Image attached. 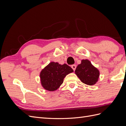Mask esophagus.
Listing matches in <instances>:
<instances>
[{
  "label": "esophagus",
  "mask_w": 126,
  "mask_h": 126,
  "mask_svg": "<svg viewBox=\"0 0 126 126\" xmlns=\"http://www.w3.org/2000/svg\"><path fill=\"white\" fill-rule=\"evenodd\" d=\"M71 68H72V69L74 70V71H75L76 68V66L75 65V64H73V65L71 66Z\"/></svg>",
  "instance_id": "1"
}]
</instances>
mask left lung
<instances>
[{
  "label": "left lung",
  "instance_id": "8db88e82",
  "mask_svg": "<svg viewBox=\"0 0 126 126\" xmlns=\"http://www.w3.org/2000/svg\"><path fill=\"white\" fill-rule=\"evenodd\" d=\"M75 73L82 82L89 86L96 84L100 76L99 70L88 59L81 60V63L76 68Z\"/></svg>",
  "mask_w": 126,
  "mask_h": 126
}]
</instances>
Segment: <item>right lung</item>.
<instances>
[{
    "label": "right lung",
    "instance_id": "obj_1",
    "mask_svg": "<svg viewBox=\"0 0 126 126\" xmlns=\"http://www.w3.org/2000/svg\"><path fill=\"white\" fill-rule=\"evenodd\" d=\"M72 72L73 69L67 64L52 62L40 72L41 85L45 90L55 91L62 85L64 77Z\"/></svg>",
    "mask_w": 126,
    "mask_h": 126
}]
</instances>
